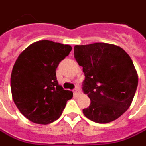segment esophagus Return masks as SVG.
Returning a JSON list of instances; mask_svg holds the SVG:
<instances>
[{
    "label": "esophagus",
    "mask_w": 146,
    "mask_h": 146,
    "mask_svg": "<svg viewBox=\"0 0 146 146\" xmlns=\"http://www.w3.org/2000/svg\"><path fill=\"white\" fill-rule=\"evenodd\" d=\"M73 93H74L75 96H76V97L80 96V95H81V93H80V90H79V88H77L73 90Z\"/></svg>",
    "instance_id": "esophagus-1"
}]
</instances>
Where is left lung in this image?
<instances>
[{
    "label": "left lung",
    "mask_w": 146,
    "mask_h": 146,
    "mask_svg": "<svg viewBox=\"0 0 146 146\" xmlns=\"http://www.w3.org/2000/svg\"><path fill=\"white\" fill-rule=\"evenodd\" d=\"M75 60L83 66V91L91 104L84 116L99 124L115 121L132 104L138 76L129 55L120 46L108 43L75 46Z\"/></svg>",
    "instance_id": "left-lung-1"
}]
</instances>
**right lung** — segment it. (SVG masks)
I'll return each instance as SVG.
<instances>
[{"instance_id": "add662e5", "label": "right lung", "mask_w": 146, "mask_h": 146, "mask_svg": "<svg viewBox=\"0 0 146 146\" xmlns=\"http://www.w3.org/2000/svg\"><path fill=\"white\" fill-rule=\"evenodd\" d=\"M71 46L49 40L30 45L21 53L13 67V100L30 121L48 125L58 120L73 92L58 84L56 69L70 54Z\"/></svg>"}]
</instances>
